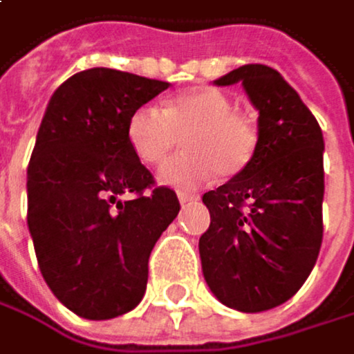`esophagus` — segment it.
Returning a JSON list of instances; mask_svg holds the SVG:
<instances>
[{
  "mask_svg": "<svg viewBox=\"0 0 354 354\" xmlns=\"http://www.w3.org/2000/svg\"><path fill=\"white\" fill-rule=\"evenodd\" d=\"M199 197H195V195H189V193H180L178 195V201H180V205H187V203H193V201H197Z\"/></svg>",
  "mask_w": 354,
  "mask_h": 354,
  "instance_id": "34e87169",
  "label": "esophagus"
}]
</instances>
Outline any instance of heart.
<instances>
[{"label":"heart","mask_w":354,"mask_h":354,"mask_svg":"<svg viewBox=\"0 0 354 354\" xmlns=\"http://www.w3.org/2000/svg\"><path fill=\"white\" fill-rule=\"evenodd\" d=\"M126 136L145 165L163 163L183 136L185 153L159 169V183L178 191H193L216 174L222 178L241 174L259 140L255 122L234 111L230 97L212 86L174 95L161 111L151 105L134 109Z\"/></svg>","instance_id":"b5f03b06"}]
</instances>
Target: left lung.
Here are the masks:
<instances>
[{"instance_id":"1","label":"left lung","mask_w":354,"mask_h":354,"mask_svg":"<svg viewBox=\"0 0 354 354\" xmlns=\"http://www.w3.org/2000/svg\"><path fill=\"white\" fill-rule=\"evenodd\" d=\"M236 82L259 111V140L241 174L203 195L212 224L199 239V255L220 303L259 313L295 297L317 261L324 134L278 70L247 64L216 80Z\"/></svg>"}]
</instances>
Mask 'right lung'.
Returning a JSON list of instances; mask_svg holds the SVG:
<instances>
[{"label":"right lung","mask_w":354,"mask_h":354,"mask_svg":"<svg viewBox=\"0 0 354 354\" xmlns=\"http://www.w3.org/2000/svg\"><path fill=\"white\" fill-rule=\"evenodd\" d=\"M169 82L91 68L51 95L26 169L28 232L39 270L72 313L111 319L147 288L149 255L180 212L171 189L153 187L126 126Z\"/></svg>","instance_id":"right-lung-1"}]
</instances>
